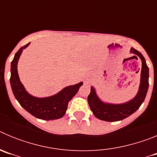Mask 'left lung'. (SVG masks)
Masks as SVG:
<instances>
[{
	"mask_svg": "<svg viewBox=\"0 0 157 157\" xmlns=\"http://www.w3.org/2000/svg\"><path fill=\"white\" fill-rule=\"evenodd\" d=\"M130 52L136 54L141 60V82L138 94L135 96V98L127 103L112 105L101 101L97 96L94 87L91 86L90 94H89L87 101L94 115L99 120L108 122L123 120L138 110L146 97L149 88V67L141 52L134 48H130Z\"/></svg>",
	"mask_w": 157,
	"mask_h": 157,
	"instance_id": "left-lung-1",
	"label": "left lung"
}]
</instances>
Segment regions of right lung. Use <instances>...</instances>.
<instances>
[{
    "label": "right lung",
    "instance_id": "right-lung-1",
    "mask_svg": "<svg viewBox=\"0 0 157 157\" xmlns=\"http://www.w3.org/2000/svg\"><path fill=\"white\" fill-rule=\"evenodd\" d=\"M29 44L19 48L11 63L10 83L12 92L20 105L34 117L44 120H57L64 116L68 102L77 94L83 83L81 82L75 85L65 87L57 94L48 98H38L29 94L19 80L17 71L19 56Z\"/></svg>",
    "mask_w": 157,
    "mask_h": 157
}]
</instances>
